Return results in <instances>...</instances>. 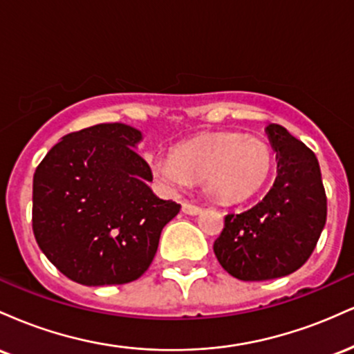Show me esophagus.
I'll return each instance as SVG.
<instances>
[{
	"label": "esophagus",
	"mask_w": 354,
	"mask_h": 354,
	"mask_svg": "<svg viewBox=\"0 0 354 354\" xmlns=\"http://www.w3.org/2000/svg\"><path fill=\"white\" fill-rule=\"evenodd\" d=\"M181 209H183V213H186V214H198V213H201L200 206L193 205V203H188V201H183Z\"/></svg>",
	"instance_id": "obj_1"
}]
</instances>
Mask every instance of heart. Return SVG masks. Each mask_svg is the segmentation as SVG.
I'll return each instance as SVG.
<instances>
[{"label": "heart", "instance_id": "1", "mask_svg": "<svg viewBox=\"0 0 354 354\" xmlns=\"http://www.w3.org/2000/svg\"><path fill=\"white\" fill-rule=\"evenodd\" d=\"M153 171L171 188L203 178V191L221 205L258 196L274 171V153L266 141L245 133L221 131L181 145L168 158H156Z\"/></svg>", "mask_w": 354, "mask_h": 354}]
</instances>
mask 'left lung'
<instances>
[{"instance_id":"1","label":"left lung","mask_w":354,"mask_h":354,"mask_svg":"<svg viewBox=\"0 0 354 354\" xmlns=\"http://www.w3.org/2000/svg\"><path fill=\"white\" fill-rule=\"evenodd\" d=\"M266 135L278 176L258 205L225 216L213 250L219 265L241 281H265L299 270L326 223V193L315 153L279 124Z\"/></svg>"}]
</instances>
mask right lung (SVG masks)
<instances>
[{
  "label": "right lung",
  "instance_id": "obj_1",
  "mask_svg": "<svg viewBox=\"0 0 354 354\" xmlns=\"http://www.w3.org/2000/svg\"><path fill=\"white\" fill-rule=\"evenodd\" d=\"M143 133L103 123L61 138L33 178V233L64 276L84 286L135 281L151 265L161 231L180 213L148 186L136 153Z\"/></svg>",
  "mask_w": 354,
  "mask_h": 354
}]
</instances>
